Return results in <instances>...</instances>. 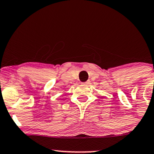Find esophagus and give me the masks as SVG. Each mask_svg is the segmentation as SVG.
<instances>
[{
	"instance_id": "34e87169",
	"label": "esophagus",
	"mask_w": 154,
	"mask_h": 154,
	"mask_svg": "<svg viewBox=\"0 0 154 154\" xmlns=\"http://www.w3.org/2000/svg\"><path fill=\"white\" fill-rule=\"evenodd\" d=\"M82 85H88V84H89V82H88H88H82Z\"/></svg>"
}]
</instances>
